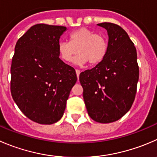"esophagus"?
I'll list each match as a JSON object with an SVG mask.
<instances>
[{
  "instance_id": "1",
  "label": "esophagus",
  "mask_w": 157,
  "mask_h": 157,
  "mask_svg": "<svg viewBox=\"0 0 157 157\" xmlns=\"http://www.w3.org/2000/svg\"><path fill=\"white\" fill-rule=\"evenodd\" d=\"M76 74H77V78L79 79V76H80V70H76Z\"/></svg>"
}]
</instances>
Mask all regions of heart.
Masks as SVG:
<instances>
[{
  "mask_svg": "<svg viewBox=\"0 0 157 157\" xmlns=\"http://www.w3.org/2000/svg\"><path fill=\"white\" fill-rule=\"evenodd\" d=\"M108 42L100 33L86 27H81L71 32L69 41L61 40L58 44V51L62 60L71 62L78 54L75 63L83 65H97L101 63L107 53Z\"/></svg>",
  "mask_w": 157,
  "mask_h": 157,
  "instance_id": "1",
  "label": "heart"
}]
</instances>
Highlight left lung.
Instances as JSON below:
<instances>
[{
    "instance_id": "8db88e82",
    "label": "left lung",
    "mask_w": 157,
    "mask_h": 157,
    "mask_svg": "<svg viewBox=\"0 0 157 157\" xmlns=\"http://www.w3.org/2000/svg\"><path fill=\"white\" fill-rule=\"evenodd\" d=\"M109 36L106 55L101 63L80 73L83 100L94 121L108 124L121 119L133 105L139 80L134 44L127 32L113 23H101Z\"/></svg>"
}]
</instances>
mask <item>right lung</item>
I'll return each mask as SVG.
<instances>
[{"label":"right lung","mask_w":157,"mask_h":157,"mask_svg":"<svg viewBox=\"0 0 157 157\" xmlns=\"http://www.w3.org/2000/svg\"><path fill=\"white\" fill-rule=\"evenodd\" d=\"M63 26H32L15 45L10 67V93L21 112L32 121L52 124L60 120L75 70L59 58Z\"/></svg>","instance_id":"add662e5"}]
</instances>
